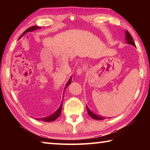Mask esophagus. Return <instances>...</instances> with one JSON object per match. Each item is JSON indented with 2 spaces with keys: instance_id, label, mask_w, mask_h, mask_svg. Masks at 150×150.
I'll list each match as a JSON object with an SVG mask.
<instances>
[{
  "instance_id": "1",
  "label": "esophagus",
  "mask_w": 150,
  "mask_h": 150,
  "mask_svg": "<svg viewBox=\"0 0 150 150\" xmlns=\"http://www.w3.org/2000/svg\"><path fill=\"white\" fill-rule=\"evenodd\" d=\"M85 69H83V68H79V69H77V75H81L83 74V73L84 72Z\"/></svg>"
}]
</instances>
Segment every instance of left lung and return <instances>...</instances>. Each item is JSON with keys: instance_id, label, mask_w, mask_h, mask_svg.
Here are the masks:
<instances>
[{"instance_id": "left-lung-1", "label": "left lung", "mask_w": 150, "mask_h": 150, "mask_svg": "<svg viewBox=\"0 0 150 150\" xmlns=\"http://www.w3.org/2000/svg\"><path fill=\"white\" fill-rule=\"evenodd\" d=\"M126 42L127 44H130V45H134V47H136V44L135 43H134V40H133V38L132 37L131 34L129 33V32L128 31V30H126ZM87 112H88V115H89L91 117H92L93 119H95V120H104V117H102V116H98V115H95V114H94L93 112H92L90 110L89 108H88L87 107Z\"/></svg>"}]
</instances>
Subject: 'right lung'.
Returning <instances> with one entry per match:
<instances>
[{
	"instance_id": "1",
	"label": "right lung",
	"mask_w": 150,
	"mask_h": 150,
	"mask_svg": "<svg viewBox=\"0 0 150 150\" xmlns=\"http://www.w3.org/2000/svg\"><path fill=\"white\" fill-rule=\"evenodd\" d=\"M40 28H41V27H39V26H32V27H30V28H28V29L26 30V31H25V32L23 33V34H22L21 36H22V35H24V34H26V33H27V32L34 31L35 30L40 29ZM71 78L69 79V80L68 81L67 83V84H66L64 91L65 90V88H67V86L69 85V84H71ZM62 104H61L59 108H58L57 110L56 111H55L54 113H53L52 115L47 116V117H45V118H36V120H42V121H44V122H52V121H54V120H56V119L60 116L61 112H62Z\"/></svg>"
}]
</instances>
